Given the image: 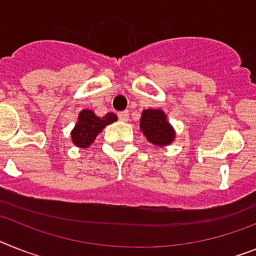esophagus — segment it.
Segmentation results:
<instances>
[{
  "label": "esophagus",
  "instance_id": "obj_1",
  "mask_svg": "<svg viewBox=\"0 0 256 256\" xmlns=\"http://www.w3.org/2000/svg\"><path fill=\"white\" fill-rule=\"evenodd\" d=\"M119 119L122 120V122H128V119H130V114H128V111L119 112Z\"/></svg>",
  "mask_w": 256,
  "mask_h": 256
}]
</instances>
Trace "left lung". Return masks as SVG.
Wrapping results in <instances>:
<instances>
[{"mask_svg":"<svg viewBox=\"0 0 256 256\" xmlns=\"http://www.w3.org/2000/svg\"><path fill=\"white\" fill-rule=\"evenodd\" d=\"M140 130L146 137L148 142L160 148L171 145L176 134L164 110L157 108L144 110L140 119Z\"/></svg>","mask_w":256,"mask_h":256,"instance_id":"8db88e82","label":"left lung"}]
</instances>
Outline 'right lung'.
<instances>
[{"label":"right lung","mask_w":256,"mask_h":256,"mask_svg":"<svg viewBox=\"0 0 256 256\" xmlns=\"http://www.w3.org/2000/svg\"><path fill=\"white\" fill-rule=\"evenodd\" d=\"M116 120H118V116L114 112L106 114L104 116H98L92 110H82L81 112L78 114L77 123L70 132L72 142L77 148L88 149L94 142L99 133Z\"/></svg>","instance_id":"obj_1"}]
</instances>
